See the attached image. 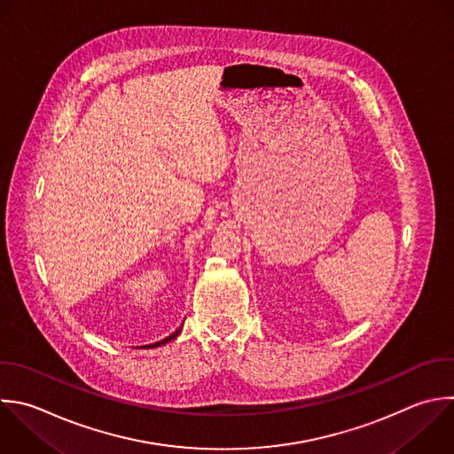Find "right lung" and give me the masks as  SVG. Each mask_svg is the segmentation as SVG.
Returning a JSON list of instances; mask_svg holds the SVG:
<instances>
[{
  "label": "right lung",
  "instance_id": "1",
  "mask_svg": "<svg viewBox=\"0 0 454 454\" xmlns=\"http://www.w3.org/2000/svg\"><path fill=\"white\" fill-rule=\"evenodd\" d=\"M179 332H181V328H177L172 335H168V337H165L163 340H160V342H154V344H149V346H144V348H156V346H161V344H165V342H168V340H172V339H176L177 335H179Z\"/></svg>",
  "mask_w": 454,
  "mask_h": 454
}]
</instances>
